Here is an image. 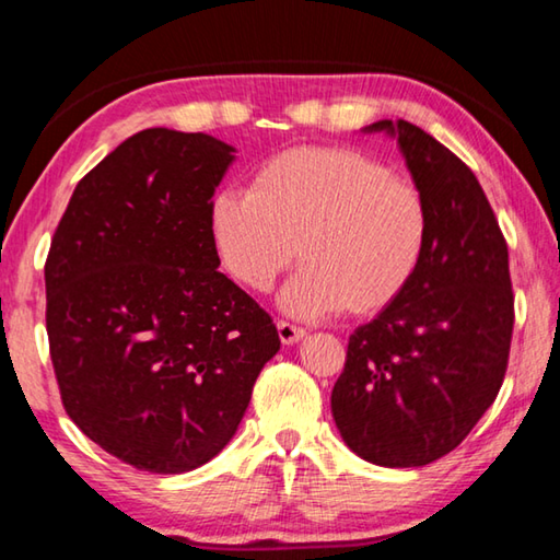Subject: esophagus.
Listing matches in <instances>:
<instances>
[{"mask_svg":"<svg viewBox=\"0 0 560 560\" xmlns=\"http://www.w3.org/2000/svg\"><path fill=\"white\" fill-rule=\"evenodd\" d=\"M277 330H279V338H281L283 346L299 343V340H303V336H306V330L299 328V326H293V324H287V320H279Z\"/></svg>","mask_w":560,"mask_h":560,"instance_id":"esophagus-1","label":"esophagus"}]
</instances>
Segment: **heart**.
<instances>
[{"label": "heart", "instance_id": "1", "mask_svg": "<svg viewBox=\"0 0 560 560\" xmlns=\"http://www.w3.org/2000/svg\"><path fill=\"white\" fill-rule=\"evenodd\" d=\"M207 230L224 271L267 293L293 259L306 264L281 293L296 318L390 306L420 271L430 242L422 189L353 148L301 145L254 170L249 189H220Z\"/></svg>", "mask_w": 560, "mask_h": 560}]
</instances>
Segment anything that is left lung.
I'll return each mask as SVG.
<instances>
[{
  "label": "left lung",
  "mask_w": 560,
  "mask_h": 560,
  "mask_svg": "<svg viewBox=\"0 0 560 560\" xmlns=\"http://www.w3.org/2000/svg\"><path fill=\"white\" fill-rule=\"evenodd\" d=\"M430 207L410 287L348 340L330 393L340 438L377 467H422L467 438L504 383L514 293L509 249L471 170L407 120H377Z\"/></svg>",
  "instance_id": "obj_1"
}]
</instances>
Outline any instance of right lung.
<instances>
[{
  "instance_id": "1",
  "label": "right lung",
  "mask_w": 560,
  "mask_h": 560,
  "mask_svg": "<svg viewBox=\"0 0 560 560\" xmlns=\"http://www.w3.org/2000/svg\"><path fill=\"white\" fill-rule=\"evenodd\" d=\"M236 150L148 128L75 185L46 259L61 400L89 440L153 474L202 467L234 438L281 340L226 279L207 207Z\"/></svg>"
}]
</instances>
